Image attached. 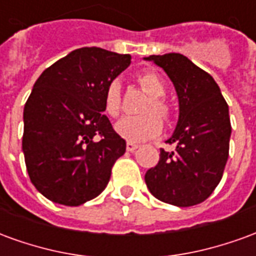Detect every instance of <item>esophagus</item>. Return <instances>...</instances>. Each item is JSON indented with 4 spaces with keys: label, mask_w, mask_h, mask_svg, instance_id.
<instances>
[{
    "label": "esophagus",
    "mask_w": 256,
    "mask_h": 256,
    "mask_svg": "<svg viewBox=\"0 0 256 256\" xmlns=\"http://www.w3.org/2000/svg\"><path fill=\"white\" fill-rule=\"evenodd\" d=\"M137 148H138V145L133 144V142H128V145H126V150H128V152H136Z\"/></svg>",
    "instance_id": "1"
}]
</instances>
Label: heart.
<instances>
[{
    "label": "heart",
    "instance_id": "obj_1",
    "mask_svg": "<svg viewBox=\"0 0 256 256\" xmlns=\"http://www.w3.org/2000/svg\"><path fill=\"white\" fill-rule=\"evenodd\" d=\"M140 84L144 88L152 98L145 106L142 112L145 115L138 116H124L118 120L115 124L116 133L130 142H141L145 140L156 137L162 132V122L155 114H148V112H155L163 120L170 116V108L162 97L166 93V86L163 79L156 72H145L140 76ZM104 108L110 116H118L122 111V96H120V82L111 80L106 89L104 94Z\"/></svg>",
    "mask_w": 256,
    "mask_h": 256
}]
</instances>
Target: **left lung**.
Instances as JSON below:
<instances>
[{"label":"left lung","instance_id":"8db88e82","mask_svg":"<svg viewBox=\"0 0 256 256\" xmlns=\"http://www.w3.org/2000/svg\"><path fill=\"white\" fill-rule=\"evenodd\" d=\"M163 68L176 88L180 115L160 159L145 174L160 202L189 207L204 202L220 184L229 156V106L214 78L180 53L144 58Z\"/></svg>","mask_w":256,"mask_h":256}]
</instances>
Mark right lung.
Returning a JSON list of instances; mask_svg holds the SVG:
<instances>
[{"mask_svg": "<svg viewBox=\"0 0 256 256\" xmlns=\"http://www.w3.org/2000/svg\"><path fill=\"white\" fill-rule=\"evenodd\" d=\"M130 60V54L80 48L34 84L23 112L22 150L31 182L53 203L80 206L106 189L126 141L102 114L104 94Z\"/></svg>", "mask_w": 256, "mask_h": 256, "instance_id": "right-lung-1", "label": "right lung"}]
</instances>
